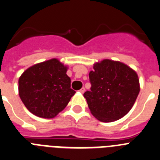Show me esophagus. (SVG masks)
Here are the masks:
<instances>
[{"label": "esophagus", "instance_id": "esophagus-1", "mask_svg": "<svg viewBox=\"0 0 160 160\" xmlns=\"http://www.w3.org/2000/svg\"><path fill=\"white\" fill-rule=\"evenodd\" d=\"M85 92V88H82L80 90V93H83V92Z\"/></svg>", "mask_w": 160, "mask_h": 160}]
</instances>
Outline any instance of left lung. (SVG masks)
<instances>
[{
	"label": "left lung",
	"instance_id": "obj_1",
	"mask_svg": "<svg viewBox=\"0 0 160 160\" xmlns=\"http://www.w3.org/2000/svg\"><path fill=\"white\" fill-rule=\"evenodd\" d=\"M89 72L91 91L83 96L92 115L102 122H111L127 114L140 92L138 76L120 62L104 59L94 64Z\"/></svg>",
	"mask_w": 160,
	"mask_h": 160
}]
</instances>
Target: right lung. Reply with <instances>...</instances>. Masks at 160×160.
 I'll return each mask as SVG.
<instances>
[{"label":"right lung","mask_w":160,"mask_h":160,"mask_svg":"<svg viewBox=\"0 0 160 160\" xmlns=\"http://www.w3.org/2000/svg\"><path fill=\"white\" fill-rule=\"evenodd\" d=\"M67 68L59 60L53 58L23 72L19 79V95L31 113L53 118L65 108L76 93L70 88Z\"/></svg>","instance_id":"right-lung-1"}]
</instances>
